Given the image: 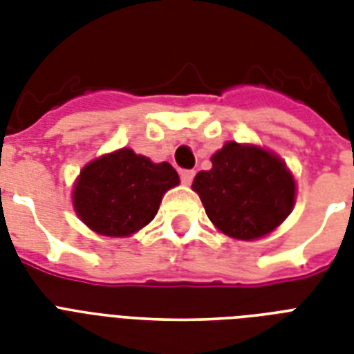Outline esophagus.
Listing matches in <instances>:
<instances>
[{
	"instance_id": "34e87169",
	"label": "esophagus",
	"mask_w": 354,
	"mask_h": 354,
	"mask_svg": "<svg viewBox=\"0 0 354 354\" xmlns=\"http://www.w3.org/2000/svg\"><path fill=\"white\" fill-rule=\"evenodd\" d=\"M180 178H182V183L183 185H191L194 178V171H182L180 172Z\"/></svg>"
}]
</instances>
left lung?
Segmentation results:
<instances>
[{"label": "left lung", "instance_id": "1", "mask_svg": "<svg viewBox=\"0 0 354 354\" xmlns=\"http://www.w3.org/2000/svg\"><path fill=\"white\" fill-rule=\"evenodd\" d=\"M193 182L209 221L224 235L255 241L290 215L296 182L285 161L255 145L227 141Z\"/></svg>", "mask_w": 354, "mask_h": 354}]
</instances>
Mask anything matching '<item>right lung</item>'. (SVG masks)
Listing matches in <instances>:
<instances>
[{"mask_svg": "<svg viewBox=\"0 0 354 354\" xmlns=\"http://www.w3.org/2000/svg\"><path fill=\"white\" fill-rule=\"evenodd\" d=\"M180 183L171 163H154L132 149L90 161L73 187V207L91 232L128 236L156 216L161 198Z\"/></svg>", "mask_w": 354, "mask_h": 354, "instance_id": "add662e5", "label": "right lung"}]
</instances>
